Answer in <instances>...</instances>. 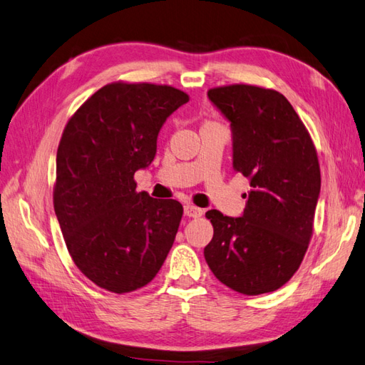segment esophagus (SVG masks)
Wrapping results in <instances>:
<instances>
[{"label":"esophagus","mask_w":365,"mask_h":365,"mask_svg":"<svg viewBox=\"0 0 365 365\" xmlns=\"http://www.w3.org/2000/svg\"><path fill=\"white\" fill-rule=\"evenodd\" d=\"M183 210H185V216H188V217L196 219V217H200L203 215V211L199 207L191 205V203H186Z\"/></svg>","instance_id":"esophagus-1"}]
</instances>
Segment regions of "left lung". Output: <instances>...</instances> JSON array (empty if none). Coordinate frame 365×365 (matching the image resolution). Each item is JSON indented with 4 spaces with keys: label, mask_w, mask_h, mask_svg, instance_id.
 Instances as JSON below:
<instances>
[{
    "label": "left lung",
    "mask_w": 365,
    "mask_h": 365,
    "mask_svg": "<svg viewBox=\"0 0 365 365\" xmlns=\"http://www.w3.org/2000/svg\"><path fill=\"white\" fill-rule=\"evenodd\" d=\"M230 121L233 168L250 180L241 217L210 210L213 240L203 250L219 282L245 295L274 292L297 272L320 194L317 150L282 93L247 83L208 90Z\"/></svg>",
    "instance_id": "8db88e82"
}]
</instances>
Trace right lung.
I'll return each instance as SVG.
<instances>
[{
	"mask_svg": "<svg viewBox=\"0 0 365 365\" xmlns=\"http://www.w3.org/2000/svg\"><path fill=\"white\" fill-rule=\"evenodd\" d=\"M190 96L171 86L112 82L68 120L56 158L54 211L81 272L106 291L150 283L171 250L183 207L137 191L166 118Z\"/></svg>",
	"mask_w": 365,
	"mask_h": 365,
	"instance_id": "right-lung-1",
	"label": "right lung"
}]
</instances>
